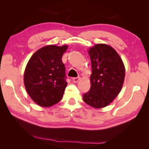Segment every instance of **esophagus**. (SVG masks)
Wrapping results in <instances>:
<instances>
[{
    "label": "esophagus",
    "mask_w": 149,
    "mask_h": 149,
    "mask_svg": "<svg viewBox=\"0 0 149 149\" xmlns=\"http://www.w3.org/2000/svg\"><path fill=\"white\" fill-rule=\"evenodd\" d=\"M80 80V77H76V78H73V83H78V81H79V80Z\"/></svg>",
    "instance_id": "1"
}]
</instances>
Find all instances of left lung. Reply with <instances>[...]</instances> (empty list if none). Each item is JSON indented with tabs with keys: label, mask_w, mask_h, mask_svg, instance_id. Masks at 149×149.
I'll return each mask as SVG.
<instances>
[{
	"label": "left lung",
	"mask_w": 149,
	"mask_h": 149,
	"mask_svg": "<svg viewBox=\"0 0 149 149\" xmlns=\"http://www.w3.org/2000/svg\"><path fill=\"white\" fill-rule=\"evenodd\" d=\"M92 63L90 90L83 101L95 109L109 106L123 85L125 69L121 57L111 46L99 43L88 51Z\"/></svg>",
	"instance_id": "8db88e82"
}]
</instances>
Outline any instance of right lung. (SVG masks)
I'll return each mask as SVG.
<instances>
[{
    "mask_svg": "<svg viewBox=\"0 0 149 149\" xmlns=\"http://www.w3.org/2000/svg\"><path fill=\"white\" fill-rule=\"evenodd\" d=\"M68 45H47L38 49L27 63L24 83L31 100L42 107H50L62 98L67 83L61 58Z\"/></svg>",
    "mask_w": 149,
    "mask_h": 149,
    "instance_id": "right-lung-1",
    "label": "right lung"
}]
</instances>
